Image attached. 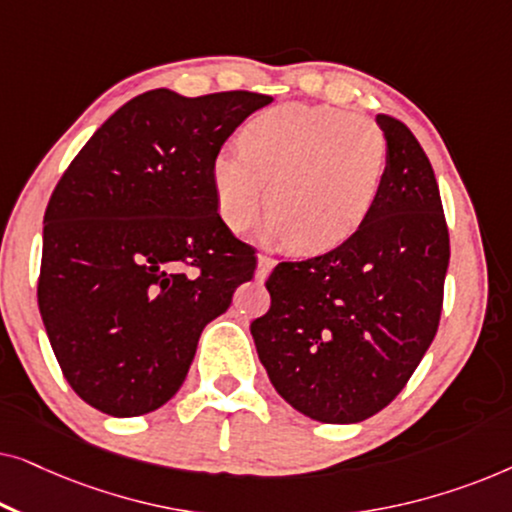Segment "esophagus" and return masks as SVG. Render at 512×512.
Wrapping results in <instances>:
<instances>
[{
	"mask_svg": "<svg viewBox=\"0 0 512 512\" xmlns=\"http://www.w3.org/2000/svg\"><path fill=\"white\" fill-rule=\"evenodd\" d=\"M272 268H275V258L258 256V265H256V279H258V282H265V277L270 275Z\"/></svg>",
	"mask_w": 512,
	"mask_h": 512,
	"instance_id": "34e87169",
	"label": "esophagus"
}]
</instances>
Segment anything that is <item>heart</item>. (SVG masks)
<instances>
[{
    "label": "heart",
    "mask_w": 512,
    "mask_h": 512,
    "mask_svg": "<svg viewBox=\"0 0 512 512\" xmlns=\"http://www.w3.org/2000/svg\"><path fill=\"white\" fill-rule=\"evenodd\" d=\"M387 163V137L373 121L289 102L258 111L244 125L242 149L216 151L209 181L230 230L247 228L270 202L263 240L317 256L363 228L380 198Z\"/></svg>",
    "instance_id": "heart-1"
}]
</instances>
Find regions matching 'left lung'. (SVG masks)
Masks as SVG:
<instances>
[{
  "label": "left lung",
  "instance_id": "left-lung-1",
  "mask_svg": "<svg viewBox=\"0 0 512 512\" xmlns=\"http://www.w3.org/2000/svg\"><path fill=\"white\" fill-rule=\"evenodd\" d=\"M389 163L373 214L324 256L279 263L251 324L258 359L291 408L356 424L394 401L436 338L450 263L436 174L401 121L375 118Z\"/></svg>",
  "mask_w": 512,
  "mask_h": 512
}]
</instances>
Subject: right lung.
<instances>
[{
    "instance_id": "1",
    "label": "right lung",
    "mask_w": 512,
    "mask_h": 512,
    "mask_svg": "<svg viewBox=\"0 0 512 512\" xmlns=\"http://www.w3.org/2000/svg\"><path fill=\"white\" fill-rule=\"evenodd\" d=\"M270 102L149 90L97 128L55 186L39 312L69 387L100 412L137 417L170 401L202 328L254 277V251L216 214L209 163Z\"/></svg>"
}]
</instances>
